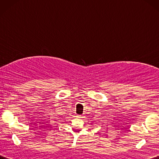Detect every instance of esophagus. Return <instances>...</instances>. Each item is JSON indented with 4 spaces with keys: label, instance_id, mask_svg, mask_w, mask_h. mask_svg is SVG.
I'll use <instances>...</instances> for the list:
<instances>
[{
    "label": "esophagus",
    "instance_id": "esophagus-1",
    "mask_svg": "<svg viewBox=\"0 0 159 159\" xmlns=\"http://www.w3.org/2000/svg\"><path fill=\"white\" fill-rule=\"evenodd\" d=\"M76 117H79V118H81V117H82V116H81V115H77Z\"/></svg>",
    "mask_w": 159,
    "mask_h": 159
}]
</instances>
